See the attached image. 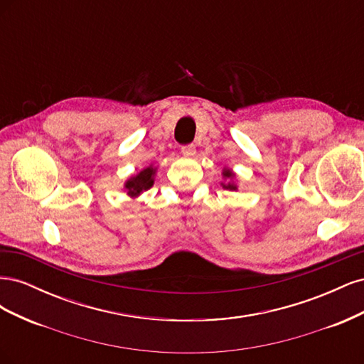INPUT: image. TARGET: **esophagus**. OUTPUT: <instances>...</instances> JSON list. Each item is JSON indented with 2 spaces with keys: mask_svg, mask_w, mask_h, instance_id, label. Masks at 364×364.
Wrapping results in <instances>:
<instances>
[{
  "mask_svg": "<svg viewBox=\"0 0 364 364\" xmlns=\"http://www.w3.org/2000/svg\"><path fill=\"white\" fill-rule=\"evenodd\" d=\"M182 153L185 156H188V158H191V156H194L196 155V147L193 146V144H188V146H183L182 147Z\"/></svg>",
  "mask_w": 364,
  "mask_h": 364,
  "instance_id": "1",
  "label": "esophagus"
}]
</instances>
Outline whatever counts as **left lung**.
Wrapping results in <instances>:
<instances>
[{"label":"left lung","instance_id":"8db88e82","mask_svg":"<svg viewBox=\"0 0 364 364\" xmlns=\"http://www.w3.org/2000/svg\"><path fill=\"white\" fill-rule=\"evenodd\" d=\"M222 176L225 182H222V186L225 190H230V191H237L238 186L235 183V173L230 170V168H223L222 171Z\"/></svg>","mask_w":364,"mask_h":364}]
</instances>
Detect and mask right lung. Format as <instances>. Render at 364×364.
I'll use <instances>...</instances> for the list:
<instances>
[{
	"instance_id": "right-lung-1",
	"label": "right lung",
	"mask_w": 364,
	"mask_h": 364,
	"mask_svg": "<svg viewBox=\"0 0 364 364\" xmlns=\"http://www.w3.org/2000/svg\"><path fill=\"white\" fill-rule=\"evenodd\" d=\"M158 167H153V165H149V167L142 168L139 173L132 176L130 179L126 181L124 183V190L129 197L132 199H136L142 193L150 190L153 183H155V176H156Z\"/></svg>"
}]
</instances>
